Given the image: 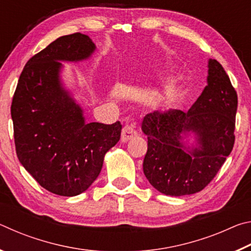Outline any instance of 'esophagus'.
I'll use <instances>...</instances> for the list:
<instances>
[{
  "label": "esophagus",
  "instance_id": "obj_1",
  "mask_svg": "<svg viewBox=\"0 0 251 251\" xmlns=\"http://www.w3.org/2000/svg\"><path fill=\"white\" fill-rule=\"evenodd\" d=\"M136 135H137V131H136V130L134 129L133 126L125 125L124 127H123V129H122V137H121V141H122L123 143H126V142H128L129 139L134 138Z\"/></svg>",
  "mask_w": 251,
  "mask_h": 251
}]
</instances>
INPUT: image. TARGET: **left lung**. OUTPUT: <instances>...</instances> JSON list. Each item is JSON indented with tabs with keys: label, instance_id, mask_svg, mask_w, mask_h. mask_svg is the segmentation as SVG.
I'll return each instance as SVG.
<instances>
[{
	"label": "left lung",
	"instance_id": "1",
	"mask_svg": "<svg viewBox=\"0 0 251 251\" xmlns=\"http://www.w3.org/2000/svg\"><path fill=\"white\" fill-rule=\"evenodd\" d=\"M208 85L187 113L154 112L144 117L147 152L143 169L158 192L184 196L202 190L217 175L235 144L237 92L216 59L208 63ZM194 131L197 148L187 151L181 135Z\"/></svg>",
	"mask_w": 251,
	"mask_h": 251
}]
</instances>
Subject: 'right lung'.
<instances>
[{"mask_svg": "<svg viewBox=\"0 0 251 251\" xmlns=\"http://www.w3.org/2000/svg\"><path fill=\"white\" fill-rule=\"evenodd\" d=\"M94 50L82 33L58 37L28 59L12 100L20 163L43 188L59 196L85 192L100 175L106 152L121 138L120 122L86 124L59 82L58 61H80Z\"/></svg>", "mask_w": 251, "mask_h": 251, "instance_id": "obj_1", "label": "right lung"}]
</instances>
